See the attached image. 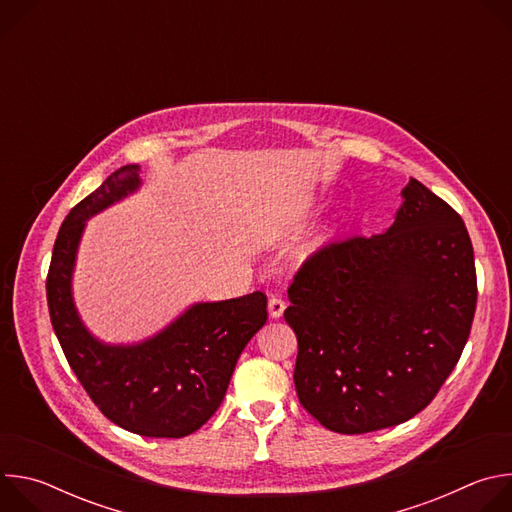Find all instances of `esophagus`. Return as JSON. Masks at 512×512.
I'll use <instances>...</instances> for the list:
<instances>
[{"mask_svg":"<svg viewBox=\"0 0 512 512\" xmlns=\"http://www.w3.org/2000/svg\"><path fill=\"white\" fill-rule=\"evenodd\" d=\"M267 310H269V316L271 318H281L283 316V310H285V302L281 300V298H277V296H273V298H269V304H267Z\"/></svg>","mask_w":512,"mask_h":512,"instance_id":"1","label":"esophagus"}]
</instances>
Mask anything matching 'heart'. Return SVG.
Returning a JSON list of instances; mask_svg holds the SVG:
<instances>
[{
    "label": "heart",
    "mask_w": 512,
    "mask_h": 512,
    "mask_svg": "<svg viewBox=\"0 0 512 512\" xmlns=\"http://www.w3.org/2000/svg\"><path fill=\"white\" fill-rule=\"evenodd\" d=\"M344 223V214L342 212H338L336 216H334V223L330 225V229L324 233V235H320L308 249H306V255H314V253H318L322 247H326L328 245V241H330V237H332V233L340 227Z\"/></svg>",
    "instance_id": "b5f03b06"
}]
</instances>
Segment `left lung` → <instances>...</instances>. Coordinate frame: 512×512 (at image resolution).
Here are the masks:
<instances>
[{
	"label": "left lung",
	"instance_id": "1",
	"mask_svg": "<svg viewBox=\"0 0 512 512\" xmlns=\"http://www.w3.org/2000/svg\"><path fill=\"white\" fill-rule=\"evenodd\" d=\"M395 223L328 243L291 281L304 409L336 433H369L423 411L458 364L476 312L462 216L415 178Z\"/></svg>",
	"mask_w": 512,
	"mask_h": 512
}]
</instances>
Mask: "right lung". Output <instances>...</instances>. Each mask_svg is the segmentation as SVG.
I'll return each instance as SVG.
<instances>
[{
    "instance_id": "right-lung-1",
    "label": "right lung",
    "mask_w": 512,
    "mask_h": 512,
    "mask_svg": "<svg viewBox=\"0 0 512 512\" xmlns=\"http://www.w3.org/2000/svg\"><path fill=\"white\" fill-rule=\"evenodd\" d=\"M137 188L139 166H123L68 212L46 277L48 312L70 369L107 419L145 437H184L223 403L243 348L267 322V296L253 291L194 304L166 330L131 346L93 338L70 291L79 241L87 218Z\"/></svg>"
}]
</instances>
